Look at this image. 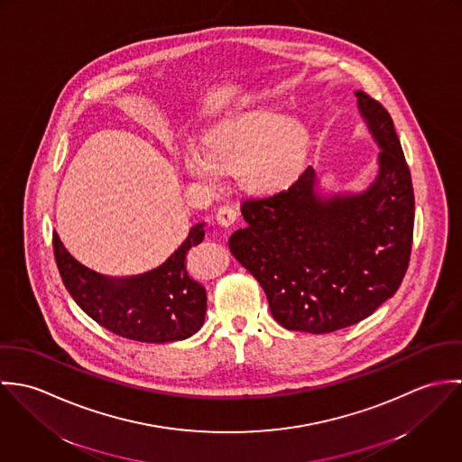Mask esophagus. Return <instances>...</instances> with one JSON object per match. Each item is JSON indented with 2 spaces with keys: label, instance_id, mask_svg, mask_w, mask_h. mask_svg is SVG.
I'll use <instances>...</instances> for the list:
<instances>
[{
  "label": "esophagus",
  "instance_id": "obj_1",
  "mask_svg": "<svg viewBox=\"0 0 462 462\" xmlns=\"http://www.w3.org/2000/svg\"><path fill=\"white\" fill-rule=\"evenodd\" d=\"M236 217H238V211H236V208L231 206V204H224V206H220L218 211H217V222H218L220 226H226V227H229L231 224H235Z\"/></svg>",
  "mask_w": 462,
  "mask_h": 462
}]
</instances>
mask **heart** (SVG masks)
Instances as JSON below:
<instances>
[{
  "label": "heart",
  "mask_w": 462,
  "mask_h": 462,
  "mask_svg": "<svg viewBox=\"0 0 462 462\" xmlns=\"http://www.w3.org/2000/svg\"><path fill=\"white\" fill-rule=\"evenodd\" d=\"M306 130L272 108H256L220 121L202 136V151H187L185 169L209 185L220 172L238 171L240 181L256 192L286 187L297 174Z\"/></svg>",
  "instance_id": "b5f03b06"
}]
</instances>
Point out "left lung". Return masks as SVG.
<instances>
[{
	"instance_id": "8db88e82",
	"label": "left lung",
	"mask_w": 462,
	"mask_h": 462,
	"mask_svg": "<svg viewBox=\"0 0 462 462\" xmlns=\"http://www.w3.org/2000/svg\"><path fill=\"white\" fill-rule=\"evenodd\" d=\"M356 96L383 149L368 190L322 198L308 167L288 190L245 199L247 227L229 238L231 254L258 279L286 329L324 334L365 320L395 295L409 266L411 172L388 110L363 90Z\"/></svg>"
}]
</instances>
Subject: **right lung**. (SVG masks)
<instances>
[{"label":"right lung","instance_id":"right-lung-1","mask_svg":"<svg viewBox=\"0 0 462 462\" xmlns=\"http://www.w3.org/2000/svg\"><path fill=\"white\" fill-rule=\"evenodd\" d=\"M202 238L204 224L192 226L165 263L123 279L105 277L79 263L57 231L53 251L67 291L101 328L133 341L169 343L190 337L204 324L206 290L187 270V254Z\"/></svg>","mask_w":462,"mask_h":462}]
</instances>
